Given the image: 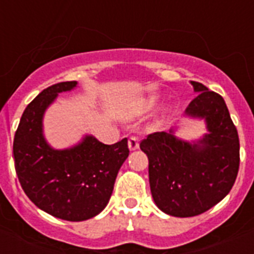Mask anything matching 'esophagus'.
I'll list each match as a JSON object with an SVG mask.
<instances>
[{
    "label": "esophagus",
    "mask_w": 254,
    "mask_h": 254,
    "mask_svg": "<svg viewBox=\"0 0 254 254\" xmlns=\"http://www.w3.org/2000/svg\"><path fill=\"white\" fill-rule=\"evenodd\" d=\"M139 146V139L137 137H130L129 138V149L130 150H135V149H138Z\"/></svg>",
    "instance_id": "1"
}]
</instances>
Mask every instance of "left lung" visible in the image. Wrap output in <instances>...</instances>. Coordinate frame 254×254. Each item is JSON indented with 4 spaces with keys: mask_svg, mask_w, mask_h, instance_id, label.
Masks as SVG:
<instances>
[{
    "mask_svg": "<svg viewBox=\"0 0 254 254\" xmlns=\"http://www.w3.org/2000/svg\"><path fill=\"white\" fill-rule=\"evenodd\" d=\"M197 96L185 115L204 119L208 133L196 142L174 135V129L157 131L141 141L149 158V182L155 204L175 217L208 211L232 189L240 166V142L224 99L197 81Z\"/></svg>",
    "mask_w": 254,
    "mask_h": 254,
    "instance_id": "obj_1",
    "label": "left lung"
}]
</instances>
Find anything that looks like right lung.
Instances as JSON below:
<instances>
[{
    "mask_svg": "<svg viewBox=\"0 0 254 254\" xmlns=\"http://www.w3.org/2000/svg\"><path fill=\"white\" fill-rule=\"evenodd\" d=\"M62 81L46 88L26 107L14 135L17 177L42 211L68 221L99 215L111 199L116 177L129 155L127 138L113 145L85 135L75 146L57 150L43 135V115L59 93L76 87Z\"/></svg>",
    "mask_w": 254,
    "mask_h": 254,
    "instance_id": "obj_1",
    "label": "right lung"
}]
</instances>
